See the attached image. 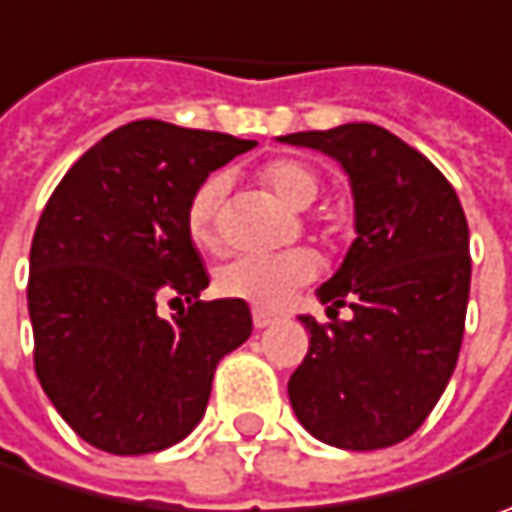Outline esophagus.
Returning a JSON list of instances; mask_svg holds the SVG:
<instances>
[{
  "label": "esophagus",
  "instance_id": "esophagus-1",
  "mask_svg": "<svg viewBox=\"0 0 512 512\" xmlns=\"http://www.w3.org/2000/svg\"><path fill=\"white\" fill-rule=\"evenodd\" d=\"M252 321H255L257 329H266V326H272V323H275V312H266V309H255V312H252Z\"/></svg>",
  "mask_w": 512,
  "mask_h": 512
}]
</instances>
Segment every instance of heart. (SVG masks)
I'll return each mask as SVG.
<instances>
[{"label":"heart","instance_id":"1","mask_svg":"<svg viewBox=\"0 0 512 512\" xmlns=\"http://www.w3.org/2000/svg\"><path fill=\"white\" fill-rule=\"evenodd\" d=\"M260 177L283 203L295 209L312 206L321 191V180L315 168L292 157L266 163ZM226 194H229L226 174H209L191 191L189 206H186V229L200 249L217 246V226H220V209H223ZM315 275H318V260L306 249H289L278 255H237L217 266L214 289L223 298L246 300L260 309H275Z\"/></svg>","mask_w":512,"mask_h":512}]
</instances>
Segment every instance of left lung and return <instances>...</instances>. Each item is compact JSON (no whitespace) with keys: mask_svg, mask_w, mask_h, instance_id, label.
I'll use <instances>...</instances> for the list:
<instances>
[{"mask_svg":"<svg viewBox=\"0 0 512 512\" xmlns=\"http://www.w3.org/2000/svg\"><path fill=\"white\" fill-rule=\"evenodd\" d=\"M280 143L335 157L355 200V240L318 289L332 323L300 315L309 352L292 378L298 421L323 444L381 450L433 412L461 349L470 229L447 177L372 123L298 131ZM349 305L353 318L337 321Z\"/></svg>","mask_w":512,"mask_h":512,"instance_id":"1","label":"left lung"}]
</instances>
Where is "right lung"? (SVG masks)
I'll return each instance as SVG.
<instances>
[{
    "mask_svg": "<svg viewBox=\"0 0 512 512\" xmlns=\"http://www.w3.org/2000/svg\"><path fill=\"white\" fill-rule=\"evenodd\" d=\"M255 145L137 120L88 148L51 194L31 243L34 367L91 447L145 456L183 441L220 358L252 335L246 300H200L209 275L186 206L214 168ZM163 297L190 309L166 322Z\"/></svg>",
    "mask_w": 512,
    "mask_h": 512,
    "instance_id": "obj_1",
    "label": "right lung"
}]
</instances>
